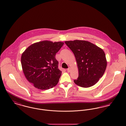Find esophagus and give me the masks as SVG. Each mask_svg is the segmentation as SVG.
<instances>
[{"instance_id": "esophagus-1", "label": "esophagus", "mask_w": 126, "mask_h": 126, "mask_svg": "<svg viewBox=\"0 0 126 126\" xmlns=\"http://www.w3.org/2000/svg\"><path fill=\"white\" fill-rule=\"evenodd\" d=\"M67 72H71V68L70 67H69L67 69Z\"/></svg>"}]
</instances>
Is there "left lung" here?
Here are the masks:
<instances>
[{
    "label": "left lung",
    "mask_w": 126,
    "mask_h": 126,
    "mask_svg": "<svg viewBox=\"0 0 126 126\" xmlns=\"http://www.w3.org/2000/svg\"><path fill=\"white\" fill-rule=\"evenodd\" d=\"M65 43L74 53L78 68L79 76L74 80V83L83 88L95 84L106 70L107 63L104 52L86 41H69Z\"/></svg>",
    "instance_id": "obj_1"
}]
</instances>
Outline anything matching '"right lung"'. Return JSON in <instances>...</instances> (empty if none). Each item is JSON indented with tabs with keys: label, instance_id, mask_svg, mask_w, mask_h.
<instances>
[{
	"label": "right lung",
	"instance_id": "right-lung-1",
	"mask_svg": "<svg viewBox=\"0 0 126 126\" xmlns=\"http://www.w3.org/2000/svg\"><path fill=\"white\" fill-rule=\"evenodd\" d=\"M63 44L62 42L43 41L32 44L22 53L23 72L34 87L46 90L57 85L62 72L55 55Z\"/></svg>",
	"mask_w": 126,
	"mask_h": 126
}]
</instances>
